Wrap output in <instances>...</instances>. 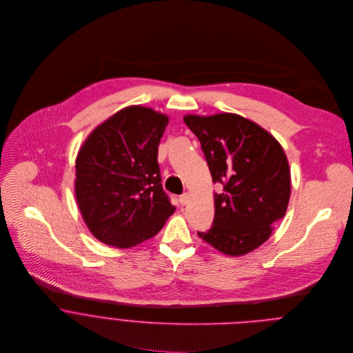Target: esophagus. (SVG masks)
I'll return each instance as SVG.
<instances>
[{
	"mask_svg": "<svg viewBox=\"0 0 353 353\" xmlns=\"http://www.w3.org/2000/svg\"><path fill=\"white\" fill-rule=\"evenodd\" d=\"M189 199H190V196H189L188 193H183V194L179 197V202H181L182 205H186V203L189 202Z\"/></svg>",
	"mask_w": 353,
	"mask_h": 353,
	"instance_id": "obj_1",
	"label": "esophagus"
}]
</instances>
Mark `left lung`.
Returning <instances> with one entry per match:
<instances>
[{
	"mask_svg": "<svg viewBox=\"0 0 353 353\" xmlns=\"http://www.w3.org/2000/svg\"><path fill=\"white\" fill-rule=\"evenodd\" d=\"M201 143L214 193L213 225L199 236L216 250L239 256L269 239L284 217L291 196V172L280 143L238 114L185 115Z\"/></svg>",
	"mask_w": 353,
	"mask_h": 353,
	"instance_id": "1",
	"label": "left lung"
}]
</instances>
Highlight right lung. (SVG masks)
<instances>
[{"instance_id": "1", "label": "right lung", "mask_w": 353, "mask_h": 353, "mask_svg": "<svg viewBox=\"0 0 353 353\" xmlns=\"http://www.w3.org/2000/svg\"><path fill=\"white\" fill-rule=\"evenodd\" d=\"M167 125V115L130 105L94 129L77 153L76 200L101 243L133 248L154 236L174 213L157 163Z\"/></svg>"}]
</instances>
